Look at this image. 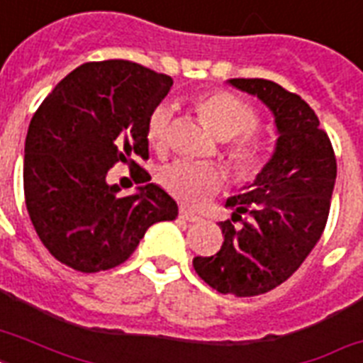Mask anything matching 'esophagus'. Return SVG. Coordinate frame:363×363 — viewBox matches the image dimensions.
Instances as JSON below:
<instances>
[{
  "mask_svg": "<svg viewBox=\"0 0 363 363\" xmlns=\"http://www.w3.org/2000/svg\"><path fill=\"white\" fill-rule=\"evenodd\" d=\"M179 216H181L182 220H186V222H199V216L194 215V213H190V211L186 209L179 211Z\"/></svg>",
  "mask_w": 363,
  "mask_h": 363,
  "instance_id": "34e87169",
  "label": "esophagus"
}]
</instances>
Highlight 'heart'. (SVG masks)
Listing matches in <instances>:
<instances>
[{
    "mask_svg": "<svg viewBox=\"0 0 363 363\" xmlns=\"http://www.w3.org/2000/svg\"><path fill=\"white\" fill-rule=\"evenodd\" d=\"M198 113L205 125L218 139H235L250 135L259 128L256 111L230 92H211L198 101ZM173 107L169 104H160L150 113L147 124L148 143L156 150H165L169 143ZM230 165L233 175L239 181H250L264 167V150L258 143L241 141L230 148ZM160 181L169 194L186 205H201L220 188L222 173L216 165L196 164L188 160H177L165 165L160 173Z\"/></svg>",
    "mask_w": 363,
    "mask_h": 363,
    "instance_id": "1",
    "label": "heart"
}]
</instances>
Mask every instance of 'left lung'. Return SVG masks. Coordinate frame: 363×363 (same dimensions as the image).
Wrapping results in <instances>:
<instances>
[{
    "label": "left lung",
    "instance_id": "8db88e82",
    "mask_svg": "<svg viewBox=\"0 0 363 363\" xmlns=\"http://www.w3.org/2000/svg\"><path fill=\"white\" fill-rule=\"evenodd\" d=\"M275 116V152L252 184L226 201L232 218L213 256L194 269L211 288L238 298L259 296L292 277L326 228L337 162L318 116L298 94L265 79H230Z\"/></svg>",
    "mask_w": 363,
    "mask_h": 363
}]
</instances>
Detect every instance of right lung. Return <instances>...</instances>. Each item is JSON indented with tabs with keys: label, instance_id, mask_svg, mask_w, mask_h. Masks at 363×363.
<instances>
[{
	"label": "right lung",
	"instance_id": "obj_1",
	"mask_svg": "<svg viewBox=\"0 0 363 363\" xmlns=\"http://www.w3.org/2000/svg\"><path fill=\"white\" fill-rule=\"evenodd\" d=\"M173 79L128 60L79 65L31 118L24 147V196L48 252L82 273L130 258L148 228L175 220V199L137 175V194L107 182L116 164L139 171L148 158V116Z\"/></svg>",
	"mask_w": 363,
	"mask_h": 363
}]
</instances>
